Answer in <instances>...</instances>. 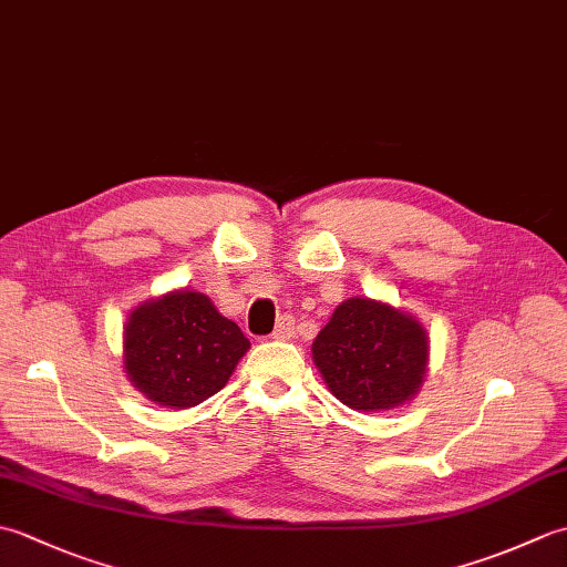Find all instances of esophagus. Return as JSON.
Masks as SVG:
<instances>
[{"instance_id":"34e87169","label":"esophagus","mask_w":567,"mask_h":567,"mask_svg":"<svg viewBox=\"0 0 567 567\" xmlns=\"http://www.w3.org/2000/svg\"><path fill=\"white\" fill-rule=\"evenodd\" d=\"M292 333H295V319L285 315V317L277 319V327H275L270 339H272V341H287Z\"/></svg>"}]
</instances>
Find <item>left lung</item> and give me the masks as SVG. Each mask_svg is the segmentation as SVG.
I'll return each mask as SVG.
<instances>
[{"label": "left lung", "instance_id": "1", "mask_svg": "<svg viewBox=\"0 0 567 567\" xmlns=\"http://www.w3.org/2000/svg\"><path fill=\"white\" fill-rule=\"evenodd\" d=\"M429 333L404 309L351 297L311 343V360L336 400L355 412L409 404L429 372Z\"/></svg>", "mask_w": 567, "mask_h": 567}]
</instances>
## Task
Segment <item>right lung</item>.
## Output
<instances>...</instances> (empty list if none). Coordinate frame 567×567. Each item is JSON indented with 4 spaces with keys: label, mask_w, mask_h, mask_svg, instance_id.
<instances>
[{
    "label": "right lung",
    "mask_w": 567,
    "mask_h": 567,
    "mask_svg": "<svg viewBox=\"0 0 567 567\" xmlns=\"http://www.w3.org/2000/svg\"><path fill=\"white\" fill-rule=\"evenodd\" d=\"M250 341L212 299L173 290L146 299L124 323V372L131 384L167 409L197 406L234 375Z\"/></svg>",
    "instance_id": "obj_1"
}]
</instances>
